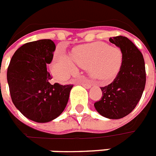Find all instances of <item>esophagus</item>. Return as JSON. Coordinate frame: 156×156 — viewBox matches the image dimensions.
I'll return each mask as SVG.
<instances>
[{
	"instance_id": "1",
	"label": "esophagus",
	"mask_w": 156,
	"mask_h": 156,
	"mask_svg": "<svg viewBox=\"0 0 156 156\" xmlns=\"http://www.w3.org/2000/svg\"><path fill=\"white\" fill-rule=\"evenodd\" d=\"M82 85H83L84 87L87 88V89H89V88L91 87V84H90V83H82Z\"/></svg>"
}]
</instances>
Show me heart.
Segmentation results:
<instances>
[{
  "label": "heart",
  "mask_w": 156,
  "mask_h": 156,
  "mask_svg": "<svg viewBox=\"0 0 156 156\" xmlns=\"http://www.w3.org/2000/svg\"><path fill=\"white\" fill-rule=\"evenodd\" d=\"M71 56L73 60L66 54L54 57L52 69L60 78H66L75 73L73 60L81 68L88 69L93 78L108 82L116 77L123 63L122 51L103 42L79 45L73 48Z\"/></svg>",
  "instance_id": "heart-1"
}]
</instances>
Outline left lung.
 Returning <instances> with one entry per match:
<instances>
[{"instance_id":"left-lung-1","label":"left lung","mask_w":156,"mask_h":156,"mask_svg":"<svg viewBox=\"0 0 156 156\" xmlns=\"http://www.w3.org/2000/svg\"><path fill=\"white\" fill-rule=\"evenodd\" d=\"M121 48L123 63L112 83L101 88L102 97L94 104L100 115L109 119H120L133 111L140 100L146 85L145 62L142 52L128 38L109 39Z\"/></svg>"}]
</instances>
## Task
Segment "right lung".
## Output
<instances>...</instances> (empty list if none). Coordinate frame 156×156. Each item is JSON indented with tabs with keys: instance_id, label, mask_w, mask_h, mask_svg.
<instances>
[{
	"instance_id": "obj_1",
	"label": "right lung",
	"mask_w": 156,
	"mask_h": 156,
	"mask_svg": "<svg viewBox=\"0 0 156 156\" xmlns=\"http://www.w3.org/2000/svg\"><path fill=\"white\" fill-rule=\"evenodd\" d=\"M55 49L51 40L27 43L14 52L7 70L13 104L26 117L39 123L61 115L73 86L50 83L47 65L52 62Z\"/></svg>"
}]
</instances>
